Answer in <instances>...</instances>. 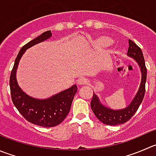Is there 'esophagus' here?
Listing matches in <instances>:
<instances>
[{
    "label": "esophagus",
    "instance_id": "34e87169",
    "mask_svg": "<svg viewBox=\"0 0 156 156\" xmlns=\"http://www.w3.org/2000/svg\"><path fill=\"white\" fill-rule=\"evenodd\" d=\"M88 81L86 78H84V77H80L78 79V84H87Z\"/></svg>",
    "mask_w": 156,
    "mask_h": 156
}]
</instances>
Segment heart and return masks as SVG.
Returning <instances> with one entry per match:
<instances>
[{
    "instance_id": "1",
    "label": "heart",
    "mask_w": 156,
    "mask_h": 156,
    "mask_svg": "<svg viewBox=\"0 0 156 156\" xmlns=\"http://www.w3.org/2000/svg\"><path fill=\"white\" fill-rule=\"evenodd\" d=\"M99 43L100 44L104 45V46H107V45H109L110 43H111V40H110L109 38L102 37L99 40Z\"/></svg>"
}]
</instances>
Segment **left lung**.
Returning a JSON list of instances; mask_svg holds the SVG:
<instances>
[{"mask_svg":"<svg viewBox=\"0 0 156 156\" xmlns=\"http://www.w3.org/2000/svg\"><path fill=\"white\" fill-rule=\"evenodd\" d=\"M127 55L134 58V59L138 62L139 66H140L142 72V80L140 89L131 104L126 108L119 110H111L103 106L100 103L96 94L93 93V98L90 102V107L95 116H97V118L104 124L116 126V125L123 124L127 122L135 114L144 98L145 91H146V76H147L146 63H145L144 57H143L141 49L130 40H129Z\"/></svg>","mask_w":156,"mask_h":156,"instance_id":"left-lung-1","label":"left lung"}]
</instances>
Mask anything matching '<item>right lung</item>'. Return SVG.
<instances>
[{"instance_id":"add662e5","label":"right lung","mask_w":156,"mask_h":156,"mask_svg":"<svg viewBox=\"0 0 156 156\" xmlns=\"http://www.w3.org/2000/svg\"><path fill=\"white\" fill-rule=\"evenodd\" d=\"M50 30L44 32L24 45L20 50L10 76V89L13 104L20 114L30 123L43 127H52L61 123L70 110L72 101L78 90L76 84L46 100H38L26 94L18 86L16 70L20 59L27 49L49 39Z\"/></svg>"}]
</instances>
